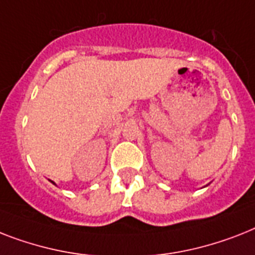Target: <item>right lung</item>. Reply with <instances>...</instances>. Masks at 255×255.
I'll return each mask as SVG.
<instances>
[{
	"label": "right lung",
	"mask_w": 255,
	"mask_h": 255,
	"mask_svg": "<svg viewBox=\"0 0 255 255\" xmlns=\"http://www.w3.org/2000/svg\"><path fill=\"white\" fill-rule=\"evenodd\" d=\"M51 182H52V181H51ZM52 183H53V185H55V182H52Z\"/></svg>",
	"instance_id": "1"
}]
</instances>
